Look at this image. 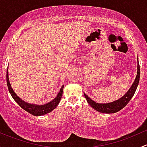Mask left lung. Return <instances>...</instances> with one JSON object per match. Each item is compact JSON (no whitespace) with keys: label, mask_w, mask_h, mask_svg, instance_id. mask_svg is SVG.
I'll return each instance as SVG.
<instances>
[{"label":"left lung","mask_w":147,"mask_h":147,"mask_svg":"<svg viewBox=\"0 0 147 147\" xmlns=\"http://www.w3.org/2000/svg\"><path fill=\"white\" fill-rule=\"evenodd\" d=\"M139 78H140V67H139V64L138 63L137 64V77L135 78V80L133 82L132 85L130 87L129 90H128L127 93L123 96L122 97L119 99V100L114 101L112 102H109V103L106 104H101V103H97L92 100L88 96L84 93V95L85 97L86 100H87V102L89 105L94 108L95 110L97 112H102V113H106V114H112L115 113V112H119L121 109L124 107L130 101L132 97L134 96V93H135L136 90L137 88L138 84L139 82Z\"/></svg>","instance_id":"obj_1"}]
</instances>
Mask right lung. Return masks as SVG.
Here are the masks:
<instances>
[{
	"label": "right lung",
	"mask_w": 147,
	"mask_h": 147,
	"mask_svg": "<svg viewBox=\"0 0 147 147\" xmlns=\"http://www.w3.org/2000/svg\"><path fill=\"white\" fill-rule=\"evenodd\" d=\"M6 80L8 90H9V92L10 93V94H11L13 100L18 104L19 106H20V107L23 108L24 110H26V112H28V113L34 115V116H41V115H46V114L52 112V111L57 106V105H58L59 102H60V100H61L62 96H63V87H64V85L62 86L61 89L60 90V92H59V93L57 94V97H56L54 100H52L51 102L42 105H34V104H29L24 102L23 100H22L21 99H20L18 96H17V94L14 92V91H13V88H12L11 85H10V84L9 79H8V69H7L6 72Z\"/></svg>",
	"instance_id": "1"
}]
</instances>
